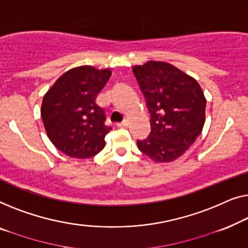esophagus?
Returning a JSON list of instances; mask_svg holds the SVG:
<instances>
[{"instance_id":"34e87169","label":"esophagus","mask_w":248,"mask_h":248,"mask_svg":"<svg viewBox=\"0 0 248 248\" xmlns=\"http://www.w3.org/2000/svg\"><path fill=\"white\" fill-rule=\"evenodd\" d=\"M128 124H129L128 120H124L123 123H118V124H117V127H119V128H124V127H128Z\"/></svg>"}]
</instances>
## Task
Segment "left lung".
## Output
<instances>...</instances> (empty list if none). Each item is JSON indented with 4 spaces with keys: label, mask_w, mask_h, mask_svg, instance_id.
Segmentation results:
<instances>
[{
    "label": "left lung",
    "mask_w": 248,
    "mask_h": 248,
    "mask_svg": "<svg viewBox=\"0 0 248 248\" xmlns=\"http://www.w3.org/2000/svg\"><path fill=\"white\" fill-rule=\"evenodd\" d=\"M132 72L151 114V134L137 140L138 149L154 162H173L201 134L204 94L193 78L169 62L151 61Z\"/></svg>",
    "instance_id": "obj_1"
}]
</instances>
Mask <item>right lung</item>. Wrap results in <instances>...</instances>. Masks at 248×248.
I'll use <instances>...</instances> for the list:
<instances>
[{
    "instance_id": "add662e5",
    "label": "right lung",
    "mask_w": 248,
    "mask_h": 248,
    "mask_svg": "<svg viewBox=\"0 0 248 248\" xmlns=\"http://www.w3.org/2000/svg\"><path fill=\"white\" fill-rule=\"evenodd\" d=\"M111 76L109 69L81 66L69 69L45 94L41 118L48 138L69 157L90 158L106 146L110 125L95 102Z\"/></svg>"
}]
</instances>
